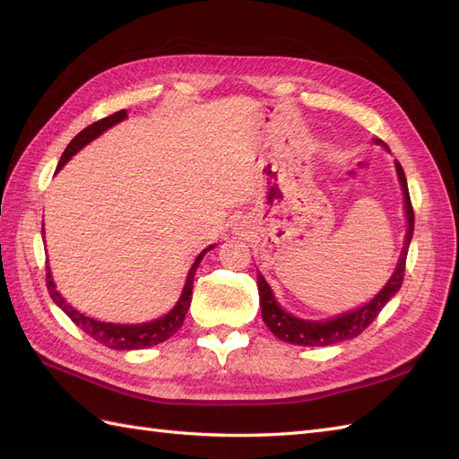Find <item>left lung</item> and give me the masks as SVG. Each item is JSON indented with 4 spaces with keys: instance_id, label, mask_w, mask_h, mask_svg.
<instances>
[{
    "instance_id": "left-lung-1",
    "label": "left lung",
    "mask_w": 459,
    "mask_h": 459,
    "mask_svg": "<svg viewBox=\"0 0 459 459\" xmlns=\"http://www.w3.org/2000/svg\"><path fill=\"white\" fill-rule=\"evenodd\" d=\"M373 142L388 149L383 140H373ZM396 174L400 179L402 193H404V211H406V220H408V231H406L404 248H402L398 266H396L394 273L391 275V280H388L386 285L379 290V295H375L368 304H364V307H359L352 312L335 316L331 319H325V322H312V319H300V317H295L293 314L285 312L280 304H277L268 281L264 280L262 273H258L256 285H258L262 319L277 339H281L290 344H300V346H329V344H337L342 341L354 339L359 335V333L366 331L371 325L373 319L377 317L379 312L385 308V304L398 293L402 287V281H404L406 256H408V248H410V241L413 235V206L410 201L406 176H404V170H402L398 160H396Z\"/></svg>"
}]
</instances>
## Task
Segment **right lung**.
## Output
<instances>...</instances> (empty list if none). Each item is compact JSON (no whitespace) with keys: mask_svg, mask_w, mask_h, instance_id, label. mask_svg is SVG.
I'll use <instances>...</instances> for the list:
<instances>
[{"mask_svg":"<svg viewBox=\"0 0 459 459\" xmlns=\"http://www.w3.org/2000/svg\"><path fill=\"white\" fill-rule=\"evenodd\" d=\"M126 110H118V113L110 115L107 118H101L97 120L93 124H90L88 128L82 130L74 140L66 145L65 152L61 155V160L57 164V170H61L63 166L71 160L76 152L86 147L90 142H93L95 137H100L105 130H108L110 126H115V124L122 122L124 118H126ZM41 235H44V224H41ZM211 248H214V245L206 247L204 251L195 258V262H193V266L187 273V280H186V285H184V290L182 295H179L176 307L169 312L164 314L162 317L159 319H152V322H147V324H135V325H128V324H105V322H97V319L93 317H88L84 314H80L76 308H73L71 304H68L61 295L59 290L55 289V283H53V277H51V272H49V266H46V281H48V290H49V297L53 299V302L57 304V307L73 319V322L86 333V335H90L91 339H95L97 342H101L105 346H108V349L113 351H135V349H145V346H152V344H159L166 339H170L174 333L184 325V319H186V314L191 307V295H193V280H195V272L199 268V264L203 260V256L211 251Z\"/></svg>","mask_w":459,"mask_h":459,"instance_id":"right-lung-1","label":"right lung"}]
</instances>
